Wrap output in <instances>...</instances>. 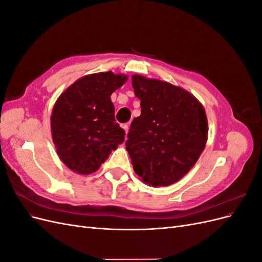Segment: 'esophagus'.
<instances>
[{
  "instance_id": "34e87169",
  "label": "esophagus",
  "mask_w": 262,
  "mask_h": 262,
  "mask_svg": "<svg viewBox=\"0 0 262 262\" xmlns=\"http://www.w3.org/2000/svg\"><path fill=\"white\" fill-rule=\"evenodd\" d=\"M122 129L125 131V133H128V131H129V123L122 124Z\"/></svg>"
}]
</instances>
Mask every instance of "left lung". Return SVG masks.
Segmentation results:
<instances>
[{
  "label": "left lung",
  "mask_w": 262,
  "mask_h": 262,
  "mask_svg": "<svg viewBox=\"0 0 262 262\" xmlns=\"http://www.w3.org/2000/svg\"><path fill=\"white\" fill-rule=\"evenodd\" d=\"M141 100L125 142L133 169L144 184L165 187L184 177L208 141V119L192 94L170 83L132 75Z\"/></svg>",
  "instance_id": "1"
}]
</instances>
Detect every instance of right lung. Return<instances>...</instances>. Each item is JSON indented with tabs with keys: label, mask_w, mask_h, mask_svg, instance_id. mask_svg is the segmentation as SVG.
I'll use <instances>...</instances> for the list:
<instances>
[{
	"label": "right lung",
	"mask_w": 262,
	"mask_h": 262,
	"mask_svg": "<svg viewBox=\"0 0 262 262\" xmlns=\"http://www.w3.org/2000/svg\"><path fill=\"white\" fill-rule=\"evenodd\" d=\"M128 76L112 71L85 75L63 92L51 114L52 141L62 163L80 175L96 171L124 141L112 94Z\"/></svg>",
	"instance_id": "1"
}]
</instances>
